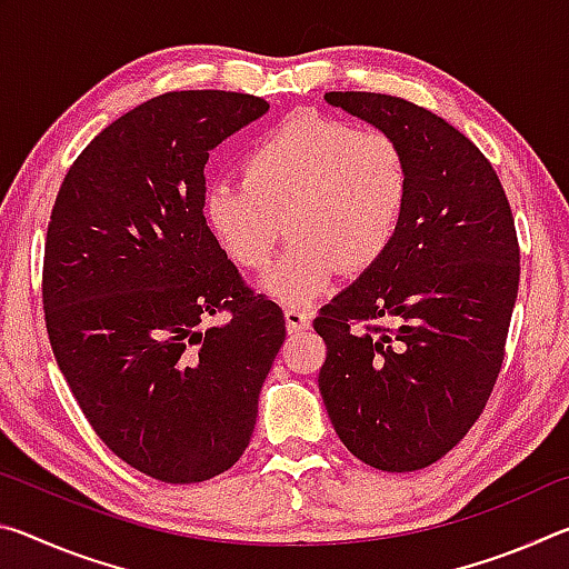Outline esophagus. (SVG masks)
Listing matches in <instances>:
<instances>
[{
  "label": "esophagus",
  "mask_w": 569,
  "mask_h": 569,
  "mask_svg": "<svg viewBox=\"0 0 569 569\" xmlns=\"http://www.w3.org/2000/svg\"><path fill=\"white\" fill-rule=\"evenodd\" d=\"M283 316H286V329H288V333L306 331L308 326H311V313L303 311V308H298V306H286V308H283Z\"/></svg>",
  "instance_id": "1"
}]
</instances>
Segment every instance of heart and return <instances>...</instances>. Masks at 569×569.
<instances>
[{
	"label": "heart",
	"mask_w": 569,
	"mask_h": 569,
	"mask_svg": "<svg viewBox=\"0 0 569 569\" xmlns=\"http://www.w3.org/2000/svg\"><path fill=\"white\" fill-rule=\"evenodd\" d=\"M409 190V160L397 138L303 110L250 146L243 178L208 182L203 218L220 250L243 268L271 263L286 218L293 243L258 288L306 303L339 268L359 273L381 261Z\"/></svg>",
	"instance_id": "heart-1"
}]
</instances>
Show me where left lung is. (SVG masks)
Here are the masks:
<instances>
[{"instance_id":"obj_1","label":"left lung","mask_w":569,"mask_h":569,"mask_svg":"<svg viewBox=\"0 0 569 569\" xmlns=\"http://www.w3.org/2000/svg\"><path fill=\"white\" fill-rule=\"evenodd\" d=\"M331 108L399 140L409 203L381 261L316 316L319 389L363 465L413 471L465 439L495 389L519 286L515 218L497 172L447 120L379 92H326ZM391 327H363L366 320Z\"/></svg>"}]
</instances>
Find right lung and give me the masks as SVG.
I'll use <instances>...</instances> for the list:
<instances>
[{
  "instance_id": "right-lung-1",
  "label": "right lung",
  "mask_w": 569,
  "mask_h": 569,
  "mask_svg": "<svg viewBox=\"0 0 569 569\" xmlns=\"http://www.w3.org/2000/svg\"><path fill=\"white\" fill-rule=\"evenodd\" d=\"M268 112L253 94L166 92L67 170L44 243L57 366L98 437L142 475L192 485L236 465L286 339L203 218L210 150ZM230 310L223 327L200 320Z\"/></svg>"
}]
</instances>
